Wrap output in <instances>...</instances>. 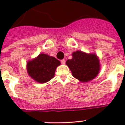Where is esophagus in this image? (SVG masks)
<instances>
[{"mask_svg": "<svg viewBox=\"0 0 125 125\" xmlns=\"http://www.w3.org/2000/svg\"><path fill=\"white\" fill-rule=\"evenodd\" d=\"M61 63H62V64H65V59H63L61 60Z\"/></svg>", "mask_w": 125, "mask_h": 125, "instance_id": "obj_1", "label": "esophagus"}]
</instances>
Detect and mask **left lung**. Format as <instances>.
Returning a JSON list of instances; mask_svg holds the SVG:
<instances>
[{
  "mask_svg": "<svg viewBox=\"0 0 125 125\" xmlns=\"http://www.w3.org/2000/svg\"><path fill=\"white\" fill-rule=\"evenodd\" d=\"M73 58L67 60V65L73 76L82 82H89L98 75L101 68L99 59L95 54H87L80 51L73 52Z\"/></svg>",
  "mask_w": 125,
  "mask_h": 125,
  "instance_id": "obj_1",
  "label": "left lung"
}]
</instances>
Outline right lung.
Here are the masks:
<instances>
[{
    "mask_svg": "<svg viewBox=\"0 0 125 125\" xmlns=\"http://www.w3.org/2000/svg\"><path fill=\"white\" fill-rule=\"evenodd\" d=\"M60 65V62L54 57L40 54L36 58L27 62V72L35 81L43 83L54 77L56 69Z\"/></svg>",
    "mask_w": 125,
    "mask_h": 125,
    "instance_id": "obj_1",
    "label": "right lung"
}]
</instances>
